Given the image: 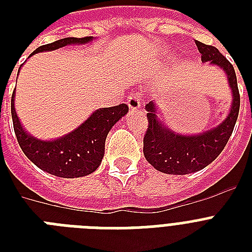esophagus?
Returning a JSON list of instances; mask_svg holds the SVG:
<instances>
[{
	"mask_svg": "<svg viewBox=\"0 0 252 252\" xmlns=\"http://www.w3.org/2000/svg\"><path fill=\"white\" fill-rule=\"evenodd\" d=\"M126 104L129 106L132 111L140 110V104H141V96L138 93H132L129 96H126Z\"/></svg>",
	"mask_w": 252,
	"mask_h": 252,
	"instance_id": "34e87169",
	"label": "esophagus"
}]
</instances>
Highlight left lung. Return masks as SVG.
<instances>
[{
  "label": "left lung",
  "mask_w": 252,
  "mask_h": 252,
  "mask_svg": "<svg viewBox=\"0 0 252 252\" xmlns=\"http://www.w3.org/2000/svg\"><path fill=\"white\" fill-rule=\"evenodd\" d=\"M195 43L201 53L203 63L209 61V64L217 65L225 70L233 91V103L230 112L220 126L203 133L191 136L175 133L168 129L165 124L159 122L157 106L154 102L146 104L148 129L144 137V156L156 170L165 174H191L212 163L226 146L239 114L241 98L234 66L216 47L197 40Z\"/></svg>",
  "instance_id": "left-lung-1"
}]
</instances>
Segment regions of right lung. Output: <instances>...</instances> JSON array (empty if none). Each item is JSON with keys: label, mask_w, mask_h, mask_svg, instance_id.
<instances>
[{"label": "right lung", "mask_w": 252, "mask_h": 252, "mask_svg": "<svg viewBox=\"0 0 252 252\" xmlns=\"http://www.w3.org/2000/svg\"><path fill=\"white\" fill-rule=\"evenodd\" d=\"M91 40L93 36L65 37L51 44L41 45L31 53V56L43 51H55L70 44H85ZM126 112L128 106L126 103L100 108L93 112L86 122L70 133L52 141H43L23 129L14 108V94L11 96L14 132L21 149L37 167L60 178H80L94 172L104 156L107 134Z\"/></svg>", "instance_id": "right-lung-1"}]
</instances>
